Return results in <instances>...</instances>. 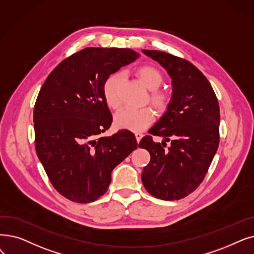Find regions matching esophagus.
I'll use <instances>...</instances> for the list:
<instances>
[{
  "label": "esophagus",
  "mask_w": 254,
  "mask_h": 254,
  "mask_svg": "<svg viewBox=\"0 0 254 254\" xmlns=\"http://www.w3.org/2000/svg\"><path fill=\"white\" fill-rule=\"evenodd\" d=\"M135 136H136V140L137 142L139 143V141L141 140V138L143 137V134L142 133H139V131H137V133H135Z\"/></svg>",
  "instance_id": "obj_1"
}]
</instances>
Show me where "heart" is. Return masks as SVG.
<instances>
[{"mask_svg": "<svg viewBox=\"0 0 254 254\" xmlns=\"http://www.w3.org/2000/svg\"><path fill=\"white\" fill-rule=\"evenodd\" d=\"M135 74L140 82L149 90H153L149 95V102L160 114L165 113L171 104V96L164 90H157L163 82L162 73L151 65H142L136 68ZM121 76L119 73L110 74L103 86V94L107 105L117 109L121 105L119 93ZM153 120V112L150 108H125L115 115L114 123L116 127L140 131L145 129Z\"/></svg>", "mask_w": 254, "mask_h": 254, "instance_id": "b5f03b06", "label": "heart"}]
</instances>
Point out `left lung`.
Returning a JSON list of instances; mask_svg holds the SVG:
<instances>
[{"instance_id":"1","label":"left lung","mask_w":254,"mask_h":254,"mask_svg":"<svg viewBox=\"0 0 254 254\" xmlns=\"http://www.w3.org/2000/svg\"><path fill=\"white\" fill-rule=\"evenodd\" d=\"M158 61L172 79L171 104L139 147L150 154L142 171L147 192L162 200H179L195 191L208 170L219 146L220 109L213 87L191 62L171 54L143 50ZM171 146L166 150V142Z\"/></svg>"}]
</instances>
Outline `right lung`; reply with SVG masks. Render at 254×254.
Wrapping results in <instances>:
<instances>
[{
    "label": "right lung",
    "instance_id": "1",
    "mask_svg": "<svg viewBox=\"0 0 254 254\" xmlns=\"http://www.w3.org/2000/svg\"><path fill=\"white\" fill-rule=\"evenodd\" d=\"M138 57L129 49L86 48L59 63L41 87L33 114L36 153L54 188L70 201L103 196L112 170L137 148L129 130L101 135L113 120L104 83Z\"/></svg>",
    "mask_w": 254,
    "mask_h": 254
}]
</instances>
